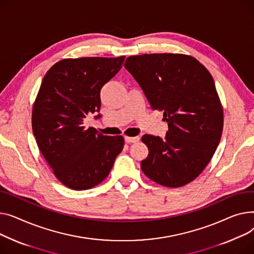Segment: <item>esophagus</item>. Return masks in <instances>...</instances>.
<instances>
[{"mask_svg": "<svg viewBox=\"0 0 254 254\" xmlns=\"http://www.w3.org/2000/svg\"><path fill=\"white\" fill-rule=\"evenodd\" d=\"M139 140V137L135 136V137H129V136H126L125 137V141L127 143H134V142H137Z\"/></svg>", "mask_w": 254, "mask_h": 254, "instance_id": "1", "label": "esophagus"}]
</instances>
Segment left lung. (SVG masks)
I'll use <instances>...</instances> for the list:
<instances>
[{"label": "left lung", "mask_w": 254, "mask_h": 254, "mask_svg": "<svg viewBox=\"0 0 254 254\" xmlns=\"http://www.w3.org/2000/svg\"><path fill=\"white\" fill-rule=\"evenodd\" d=\"M124 66L168 123L164 138L141 137L150 151L141 170L164 187L190 183L210 162L222 133V107L210 72L196 58L172 53L130 56Z\"/></svg>", "instance_id": "left-lung-1"}]
</instances>
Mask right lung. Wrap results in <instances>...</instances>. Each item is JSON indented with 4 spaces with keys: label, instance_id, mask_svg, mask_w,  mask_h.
I'll use <instances>...</instances> for the list:
<instances>
[{
    "label": "right lung",
    "instance_id": "add662e5",
    "mask_svg": "<svg viewBox=\"0 0 254 254\" xmlns=\"http://www.w3.org/2000/svg\"><path fill=\"white\" fill-rule=\"evenodd\" d=\"M124 59H63L42 81L33 108V132L57 180L71 190L100 184L123 150V136L102 135L85 128L84 122L99 112L101 88L121 69Z\"/></svg>",
    "mask_w": 254,
    "mask_h": 254
}]
</instances>
